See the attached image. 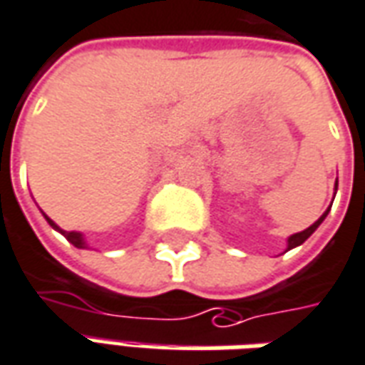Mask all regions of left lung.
Returning <instances> with one entry per match:
<instances>
[{
	"label": "left lung",
	"instance_id": "obj_1",
	"mask_svg": "<svg viewBox=\"0 0 365 365\" xmlns=\"http://www.w3.org/2000/svg\"><path fill=\"white\" fill-rule=\"evenodd\" d=\"M336 185H338V183H336ZM328 211H330V209H326L324 213H322V217L318 219V221H314V223L308 227V229H304V231H300V233H294V235H290L289 237V247H287V251H290V249H294V247H298V245L304 243L308 237L312 235L316 229H318V225H320V223L324 221L326 215H328Z\"/></svg>",
	"mask_w": 365,
	"mask_h": 365
}]
</instances>
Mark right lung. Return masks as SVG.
Here are the masks:
<instances>
[{
    "mask_svg": "<svg viewBox=\"0 0 365 365\" xmlns=\"http://www.w3.org/2000/svg\"><path fill=\"white\" fill-rule=\"evenodd\" d=\"M45 215V213H43ZM45 219H47V223H49L53 229H57V231H61L63 235L67 237V241L68 243H73L75 247H78V249H86V243H85V237L81 235V233H76V231H63V229H58V225H55V221H51L47 215H45Z\"/></svg>",
    "mask_w": 365,
    "mask_h": 365,
    "instance_id": "add662e5",
    "label": "right lung"
}]
</instances>
